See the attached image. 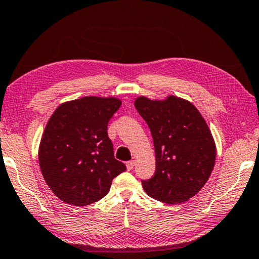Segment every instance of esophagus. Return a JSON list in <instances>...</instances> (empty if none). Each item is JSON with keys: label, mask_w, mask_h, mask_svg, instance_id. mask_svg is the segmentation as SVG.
I'll list each match as a JSON object with an SVG mask.
<instances>
[{"label": "esophagus", "mask_w": 259, "mask_h": 259, "mask_svg": "<svg viewBox=\"0 0 259 259\" xmlns=\"http://www.w3.org/2000/svg\"><path fill=\"white\" fill-rule=\"evenodd\" d=\"M134 164H135V161H134V160L127 162V163H126V168H127V170H132Z\"/></svg>", "instance_id": "obj_1"}]
</instances>
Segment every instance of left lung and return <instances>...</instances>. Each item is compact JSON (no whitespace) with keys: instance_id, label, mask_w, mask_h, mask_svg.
<instances>
[{"instance_id":"obj_1","label":"left lung","mask_w":259,"mask_h":259,"mask_svg":"<svg viewBox=\"0 0 259 259\" xmlns=\"http://www.w3.org/2000/svg\"><path fill=\"white\" fill-rule=\"evenodd\" d=\"M134 106L152 132L156 169L142 181L149 197L168 205L188 201L200 191L215 164L217 146L207 122L188 99L135 98Z\"/></svg>"}]
</instances>
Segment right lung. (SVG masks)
Wrapping results in <instances>:
<instances>
[{"instance_id":"obj_1","label":"right lung","mask_w":259,"mask_h":259,"mask_svg":"<svg viewBox=\"0 0 259 259\" xmlns=\"http://www.w3.org/2000/svg\"><path fill=\"white\" fill-rule=\"evenodd\" d=\"M121 105L117 97L85 96L59 105L47 121L38 158L46 184L60 200L87 206L105 197L126 170L113 155L107 124Z\"/></svg>"}]
</instances>
